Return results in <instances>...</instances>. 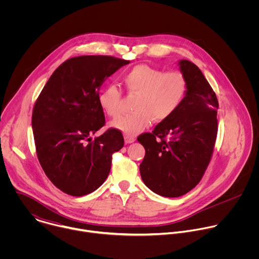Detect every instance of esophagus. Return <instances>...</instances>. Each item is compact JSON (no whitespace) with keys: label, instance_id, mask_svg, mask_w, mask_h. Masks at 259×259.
Segmentation results:
<instances>
[{"label":"esophagus","instance_id":"esophagus-1","mask_svg":"<svg viewBox=\"0 0 259 259\" xmlns=\"http://www.w3.org/2000/svg\"><path fill=\"white\" fill-rule=\"evenodd\" d=\"M135 140H136V139H135L134 136H127V135L125 136V142L128 143V144H129V143H133Z\"/></svg>","mask_w":259,"mask_h":259}]
</instances>
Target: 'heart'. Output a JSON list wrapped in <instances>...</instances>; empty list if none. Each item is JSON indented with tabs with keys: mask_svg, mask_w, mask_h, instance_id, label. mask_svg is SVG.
<instances>
[{
	"mask_svg": "<svg viewBox=\"0 0 259 259\" xmlns=\"http://www.w3.org/2000/svg\"><path fill=\"white\" fill-rule=\"evenodd\" d=\"M129 93L137 94L135 112L116 119L112 126L127 136H135L151 126L154 120L164 121L179 108L188 92V82L179 71L165 72L161 68L139 64L123 76ZM98 103L109 117L120 113L121 92L115 85L104 87L98 94Z\"/></svg>",
	"mask_w": 259,
	"mask_h": 259,
	"instance_id": "heart-1",
	"label": "heart"
}]
</instances>
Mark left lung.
I'll use <instances>...</instances> for the list:
<instances>
[{"instance_id":"1","label":"left lung","mask_w":259,"mask_h":259,"mask_svg":"<svg viewBox=\"0 0 259 259\" xmlns=\"http://www.w3.org/2000/svg\"><path fill=\"white\" fill-rule=\"evenodd\" d=\"M178 65L188 82L186 98L152 133L137 138L145 150L139 166L141 178L150 190L167 198L186 195L200 182L218 128L217 97L203 72L187 59L179 60Z\"/></svg>"}]
</instances>
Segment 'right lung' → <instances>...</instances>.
<instances>
[{
    "mask_svg": "<svg viewBox=\"0 0 259 259\" xmlns=\"http://www.w3.org/2000/svg\"><path fill=\"white\" fill-rule=\"evenodd\" d=\"M128 60L104 55L73 57L52 73L32 110L31 126L39 162L56 188L81 197L108 176L112 155L124 145L122 133L104 125L100 87Z\"/></svg>",
    "mask_w": 259,
    "mask_h": 259,
    "instance_id": "1",
    "label": "right lung"
}]
</instances>
